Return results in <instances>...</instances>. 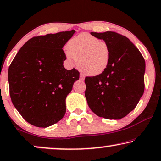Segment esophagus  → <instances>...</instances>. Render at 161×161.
Returning a JSON list of instances; mask_svg holds the SVG:
<instances>
[{
  "label": "esophagus",
  "mask_w": 161,
  "mask_h": 161,
  "mask_svg": "<svg viewBox=\"0 0 161 161\" xmlns=\"http://www.w3.org/2000/svg\"><path fill=\"white\" fill-rule=\"evenodd\" d=\"M80 79L81 80H84V75H82V74H80Z\"/></svg>",
  "instance_id": "obj_1"
}]
</instances>
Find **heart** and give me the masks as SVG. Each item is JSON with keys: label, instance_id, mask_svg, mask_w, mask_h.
<instances>
[{"label": "heart", "instance_id": "1", "mask_svg": "<svg viewBox=\"0 0 161 161\" xmlns=\"http://www.w3.org/2000/svg\"><path fill=\"white\" fill-rule=\"evenodd\" d=\"M65 56L69 63L78 61L80 70L88 76L100 75L109 66L111 47L106 41L88 33H81L67 44Z\"/></svg>", "mask_w": 161, "mask_h": 161}]
</instances>
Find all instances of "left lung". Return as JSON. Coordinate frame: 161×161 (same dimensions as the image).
<instances>
[{
  "label": "left lung",
  "instance_id": "8db88e82",
  "mask_svg": "<svg viewBox=\"0 0 161 161\" xmlns=\"http://www.w3.org/2000/svg\"><path fill=\"white\" fill-rule=\"evenodd\" d=\"M90 33L110 46L111 60L102 74L86 78L88 105L99 117L121 119L136 108L142 97L145 62L126 37L111 31Z\"/></svg>",
  "mask_w": 161,
  "mask_h": 161
}]
</instances>
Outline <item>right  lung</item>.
<instances>
[{"label": "right lung", "mask_w": 161, "mask_h": 161, "mask_svg": "<svg viewBox=\"0 0 161 161\" xmlns=\"http://www.w3.org/2000/svg\"><path fill=\"white\" fill-rule=\"evenodd\" d=\"M75 32L72 30L30 39L9 67L11 101L22 118L35 126H50L66 113L65 99L80 74L75 68H64L62 48Z\"/></svg>", "instance_id": "obj_1"}]
</instances>
